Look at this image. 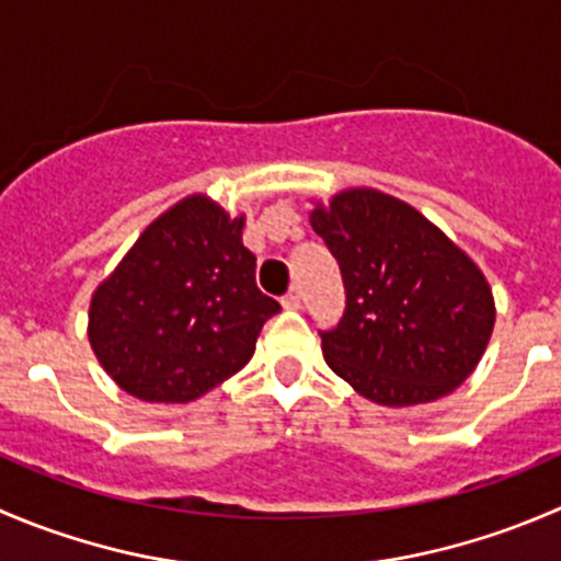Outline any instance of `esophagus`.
<instances>
[{
  "instance_id": "obj_1",
  "label": "esophagus",
  "mask_w": 561,
  "mask_h": 561,
  "mask_svg": "<svg viewBox=\"0 0 561 561\" xmlns=\"http://www.w3.org/2000/svg\"><path fill=\"white\" fill-rule=\"evenodd\" d=\"M282 307H285V309H298V307H301V293H298L296 287H293V290H287L285 296H282Z\"/></svg>"
}]
</instances>
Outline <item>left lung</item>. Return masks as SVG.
Instances as JSON below:
<instances>
[{"mask_svg":"<svg viewBox=\"0 0 561 561\" xmlns=\"http://www.w3.org/2000/svg\"><path fill=\"white\" fill-rule=\"evenodd\" d=\"M309 221L345 285L340 323L320 331L325 362L342 380L380 405H416L474 373L496 307L463 249L375 188H347Z\"/></svg>","mask_w":561,"mask_h":561,"instance_id":"obj_1","label":"left lung"}]
</instances>
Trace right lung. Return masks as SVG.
Here are the masks:
<instances>
[{
	"label": "right lung",
	"mask_w": 561,
	"mask_h": 561,
	"mask_svg": "<svg viewBox=\"0 0 561 561\" xmlns=\"http://www.w3.org/2000/svg\"><path fill=\"white\" fill-rule=\"evenodd\" d=\"M243 219L203 194L161 214L90 301V345L145 402H188L252 358L279 301L254 282Z\"/></svg>",
	"instance_id": "add662e5"
}]
</instances>
